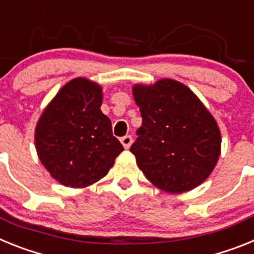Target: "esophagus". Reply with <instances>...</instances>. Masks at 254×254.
<instances>
[{"label":"esophagus","mask_w":254,"mask_h":254,"mask_svg":"<svg viewBox=\"0 0 254 254\" xmlns=\"http://www.w3.org/2000/svg\"><path fill=\"white\" fill-rule=\"evenodd\" d=\"M121 142H122V145L125 146V149H129V146H131L132 143V136L131 134H126V136L121 137Z\"/></svg>","instance_id":"obj_1"}]
</instances>
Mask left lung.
I'll return each instance as SVG.
<instances>
[{"mask_svg": "<svg viewBox=\"0 0 254 254\" xmlns=\"http://www.w3.org/2000/svg\"><path fill=\"white\" fill-rule=\"evenodd\" d=\"M133 96L142 125L129 151L145 177L170 193L201 185L220 155L221 136L214 117L186 85L169 78L136 85Z\"/></svg>", "mask_w": 254, "mask_h": 254, "instance_id": "8db88e82", "label": "left lung"}]
</instances>
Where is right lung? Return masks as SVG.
<instances>
[{"label":"right lung","mask_w":254,"mask_h":254,"mask_svg":"<svg viewBox=\"0 0 254 254\" xmlns=\"http://www.w3.org/2000/svg\"><path fill=\"white\" fill-rule=\"evenodd\" d=\"M102 89L86 78L64 85L35 129L38 156L64 186L82 188L105 177L123 151L112 122L100 111Z\"/></svg>","instance_id":"right-lung-1"}]
</instances>
